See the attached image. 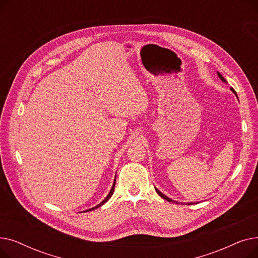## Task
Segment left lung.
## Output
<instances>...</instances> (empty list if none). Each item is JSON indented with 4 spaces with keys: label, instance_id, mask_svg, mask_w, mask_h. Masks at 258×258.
I'll list each match as a JSON object with an SVG mask.
<instances>
[{
    "label": "left lung",
    "instance_id": "left-lung-1",
    "mask_svg": "<svg viewBox=\"0 0 258 258\" xmlns=\"http://www.w3.org/2000/svg\"><path fill=\"white\" fill-rule=\"evenodd\" d=\"M216 73H218V76H219V77H220V79H221V80H222V81H223V83H225V84H227V80H226V79H225V78H224V77H223V75H222V74H221V73H220V72H216ZM231 91H232V92H233V93H234V94H235V96H236V97H237V94H236V92H235V91H234V90H233V89H232V88H231ZM155 189H156V192H157V194H158V195H159V196H160V197H161V198H163V199H164V200H166V201H168V202H171V203H174V201H173V200H171V199H170V198H168V197H166V196H165V195H163V194H162V192H161V191H160V190H159V189H158V188H156V187H155ZM190 204H191V203H190ZM188 205H189V203H188Z\"/></svg>",
    "mask_w": 258,
    "mask_h": 258
}]
</instances>
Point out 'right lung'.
<instances>
[{
	"label": "right lung",
	"instance_id": "obj_1",
	"mask_svg": "<svg viewBox=\"0 0 258 258\" xmlns=\"http://www.w3.org/2000/svg\"><path fill=\"white\" fill-rule=\"evenodd\" d=\"M115 184H116V177H115V179H114V183H113V186H112V188H111V190H110V192H108V195L104 198V200L102 201V202H100L98 205H96L95 207H93V208H91V209H88V210H86V211H91V210H94V209H96V208H98V207H100V206H102L104 203H106L107 201H108V199H110L112 196H113V194H114V189H115Z\"/></svg>",
	"mask_w": 258,
	"mask_h": 258
}]
</instances>
